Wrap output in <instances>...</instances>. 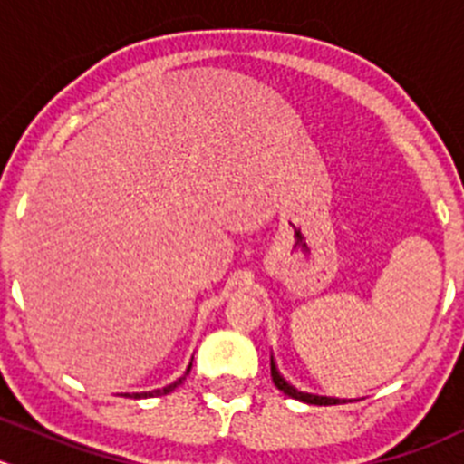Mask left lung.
I'll use <instances>...</instances> for the list:
<instances>
[{
  "instance_id": "left-lung-1",
  "label": "left lung",
  "mask_w": 464,
  "mask_h": 464,
  "mask_svg": "<svg viewBox=\"0 0 464 464\" xmlns=\"http://www.w3.org/2000/svg\"><path fill=\"white\" fill-rule=\"evenodd\" d=\"M270 373H272V382H275V387L279 389V392H284L288 398H295V401L306 402V405H341V402L357 401V398H334V396H318V393L300 392V389L293 387V384L279 373L275 357H270Z\"/></svg>"
}]
</instances>
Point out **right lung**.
<instances>
[{"label":"right lung","mask_w":464,"mask_h":464,"mask_svg":"<svg viewBox=\"0 0 464 464\" xmlns=\"http://www.w3.org/2000/svg\"><path fill=\"white\" fill-rule=\"evenodd\" d=\"M194 359V357H192ZM189 371H192V362L188 363V369H185V373L180 375L179 380H173L171 384H167V387H162V389H153V392H140V393H121V396H130V398H155V396H164V393H171L173 389L176 387H180V384L185 382V378H188L189 375Z\"/></svg>","instance_id":"right-lung-1"}]
</instances>
